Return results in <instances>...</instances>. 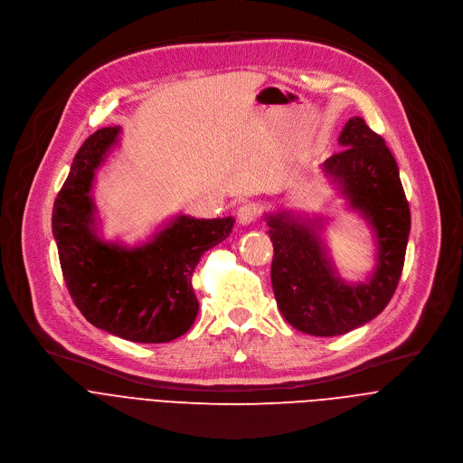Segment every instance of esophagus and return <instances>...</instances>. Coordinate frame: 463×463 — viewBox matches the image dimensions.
Masks as SVG:
<instances>
[{
	"instance_id": "34e87169",
	"label": "esophagus",
	"mask_w": 463,
	"mask_h": 463,
	"mask_svg": "<svg viewBox=\"0 0 463 463\" xmlns=\"http://www.w3.org/2000/svg\"><path fill=\"white\" fill-rule=\"evenodd\" d=\"M236 216H238V222L241 223V225H249V223H252V222H256V218H258V207H254V205H241L240 209H238V213H236Z\"/></svg>"
}]
</instances>
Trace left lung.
Returning <instances> with one entry per match:
<instances>
[{
    "label": "left lung",
    "instance_id": "left-lung-1",
    "mask_svg": "<svg viewBox=\"0 0 463 463\" xmlns=\"http://www.w3.org/2000/svg\"><path fill=\"white\" fill-rule=\"evenodd\" d=\"M339 143L343 148L326 159L324 170L375 231L379 263L372 280L346 286L329 266L311 225L286 213L268 218L277 304L293 327L315 337L348 334L386 307L403 273L411 232L409 202L384 139L364 118L352 117Z\"/></svg>",
    "mask_w": 463,
    "mask_h": 463
}]
</instances>
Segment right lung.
I'll return each instance as SVG.
<instances>
[{
  "instance_id": "add662e5",
  "label": "right lung",
  "mask_w": 463,
  "mask_h": 463,
  "mask_svg": "<svg viewBox=\"0 0 463 463\" xmlns=\"http://www.w3.org/2000/svg\"><path fill=\"white\" fill-rule=\"evenodd\" d=\"M120 128H100L77 152L52 207L61 275L80 313L108 334L134 343H170L197 315L192 275L205 250L223 241L234 220L179 216L152 243L128 250L91 229V181Z\"/></svg>"
}]
</instances>
